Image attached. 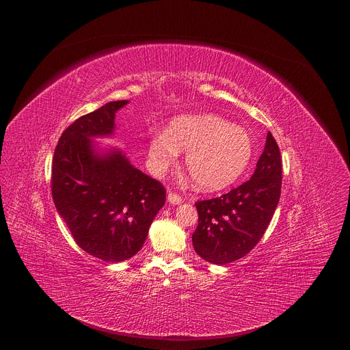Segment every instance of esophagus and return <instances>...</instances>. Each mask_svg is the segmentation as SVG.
<instances>
[{"label": "esophagus", "mask_w": 350, "mask_h": 350, "mask_svg": "<svg viewBox=\"0 0 350 350\" xmlns=\"http://www.w3.org/2000/svg\"><path fill=\"white\" fill-rule=\"evenodd\" d=\"M167 202L172 204V205H180V204L183 202V199H181L180 195H177V193H174V192H169V195H167Z\"/></svg>", "instance_id": "obj_1"}]
</instances>
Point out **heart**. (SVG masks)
Wrapping results in <instances>:
<instances>
[{"label": "heart", "mask_w": 350, "mask_h": 350, "mask_svg": "<svg viewBox=\"0 0 350 350\" xmlns=\"http://www.w3.org/2000/svg\"><path fill=\"white\" fill-rule=\"evenodd\" d=\"M180 151H187L185 169L195 188L213 192L243 174L254 155V142L245 129L217 115H181L170 122L167 131H158L149 139V169L163 174Z\"/></svg>", "instance_id": "obj_1"}]
</instances>
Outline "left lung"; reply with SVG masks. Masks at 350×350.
Returning a JSON list of instances; mask_svg holds the SVG:
<instances>
[{
  "instance_id": "8db88e82",
  "label": "left lung",
  "mask_w": 350,
  "mask_h": 350,
  "mask_svg": "<svg viewBox=\"0 0 350 350\" xmlns=\"http://www.w3.org/2000/svg\"><path fill=\"white\" fill-rule=\"evenodd\" d=\"M282 165L280 148L267 133L266 145L251 180L230 192L199 201L198 227L192 234L195 252L213 265L243 258L269 227L280 201Z\"/></svg>"
}]
</instances>
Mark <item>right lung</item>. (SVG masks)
<instances>
[{
	"label": "right lung",
	"mask_w": 350,
	"mask_h": 350,
	"mask_svg": "<svg viewBox=\"0 0 350 350\" xmlns=\"http://www.w3.org/2000/svg\"><path fill=\"white\" fill-rule=\"evenodd\" d=\"M112 101L79 118L61 135L53 161V198L76 243L94 258L120 263L142 247L166 201L163 185L134 167L122 149L98 145L115 135Z\"/></svg>",
	"instance_id": "right-lung-1"
}]
</instances>
